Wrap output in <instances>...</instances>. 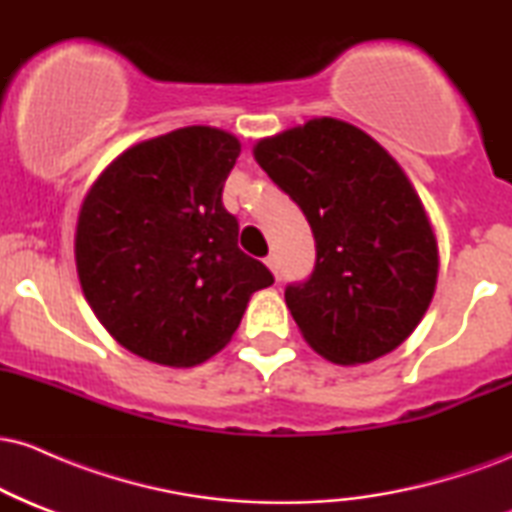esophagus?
Listing matches in <instances>:
<instances>
[{"mask_svg": "<svg viewBox=\"0 0 512 512\" xmlns=\"http://www.w3.org/2000/svg\"><path fill=\"white\" fill-rule=\"evenodd\" d=\"M264 262H267V267L272 269L274 276H279V260H276V255H267L264 257Z\"/></svg>", "mask_w": 512, "mask_h": 512, "instance_id": "34e87169", "label": "esophagus"}]
</instances>
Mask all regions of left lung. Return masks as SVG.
Returning a JSON list of instances; mask_svg holds the SVG:
<instances>
[{"label": "left lung", "instance_id": "obj_1", "mask_svg": "<svg viewBox=\"0 0 512 512\" xmlns=\"http://www.w3.org/2000/svg\"><path fill=\"white\" fill-rule=\"evenodd\" d=\"M252 154L313 228V274L284 293L305 342L342 366L397 349L438 281L436 233L399 163L334 117L260 139Z\"/></svg>", "mask_w": 512, "mask_h": 512}]
</instances>
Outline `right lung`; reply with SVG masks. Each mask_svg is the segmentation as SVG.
Masks as SVG:
<instances>
[{
    "instance_id": "add662e5",
    "label": "right lung",
    "mask_w": 512,
    "mask_h": 512,
    "mask_svg": "<svg viewBox=\"0 0 512 512\" xmlns=\"http://www.w3.org/2000/svg\"><path fill=\"white\" fill-rule=\"evenodd\" d=\"M240 142L182 127L134 144L103 170L76 223V272L101 325L132 354L195 366L231 342L274 276L238 248L221 202Z\"/></svg>"
}]
</instances>
